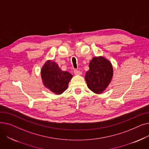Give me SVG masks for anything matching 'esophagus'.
Segmentation results:
<instances>
[{"label": "esophagus", "instance_id": "esophagus-1", "mask_svg": "<svg viewBox=\"0 0 149 149\" xmlns=\"http://www.w3.org/2000/svg\"><path fill=\"white\" fill-rule=\"evenodd\" d=\"M74 74L75 75H81L82 74V72L81 71H80V70H77V69H75L74 70Z\"/></svg>", "mask_w": 149, "mask_h": 149}]
</instances>
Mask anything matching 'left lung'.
I'll list each match as a JSON object with an SVG mask.
<instances>
[{
    "instance_id": "left-lung-1",
    "label": "left lung",
    "mask_w": 149,
    "mask_h": 149,
    "mask_svg": "<svg viewBox=\"0 0 149 149\" xmlns=\"http://www.w3.org/2000/svg\"><path fill=\"white\" fill-rule=\"evenodd\" d=\"M89 67L85 75L88 87L93 92L100 94L111 82L113 74L112 63L104 57H95L90 61Z\"/></svg>"
}]
</instances>
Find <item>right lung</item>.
Returning a JSON list of instances; mask_svg holds the SVG:
<instances>
[{
  "instance_id": "1",
  "label": "right lung",
  "mask_w": 149,
  "mask_h": 149,
  "mask_svg": "<svg viewBox=\"0 0 149 149\" xmlns=\"http://www.w3.org/2000/svg\"><path fill=\"white\" fill-rule=\"evenodd\" d=\"M41 77L45 87L60 95L67 89L72 75L67 71H63L55 61L48 60L42 68Z\"/></svg>"
}]
</instances>
